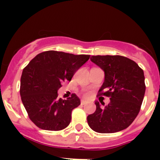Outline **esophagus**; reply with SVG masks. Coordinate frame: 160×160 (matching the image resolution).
<instances>
[{"instance_id":"34e87169","label":"esophagus","mask_w":160,"mask_h":160,"mask_svg":"<svg viewBox=\"0 0 160 160\" xmlns=\"http://www.w3.org/2000/svg\"><path fill=\"white\" fill-rule=\"evenodd\" d=\"M80 104H82V105H85V104H87V101H86V100H81V101H80Z\"/></svg>"}]
</instances>
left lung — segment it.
I'll return each instance as SVG.
<instances>
[{
  "label": "left lung",
  "instance_id": "8db88e82",
  "mask_svg": "<svg viewBox=\"0 0 160 160\" xmlns=\"http://www.w3.org/2000/svg\"><path fill=\"white\" fill-rule=\"evenodd\" d=\"M91 61L104 72L99 92L111 102L102 107L95 101L96 111L87 117L90 128L98 133H116L127 128L141 109L146 86L143 70L134 61L122 56H92Z\"/></svg>",
  "mask_w": 160,
  "mask_h": 160
}]
</instances>
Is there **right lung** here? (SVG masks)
<instances>
[{
    "mask_svg": "<svg viewBox=\"0 0 160 160\" xmlns=\"http://www.w3.org/2000/svg\"><path fill=\"white\" fill-rule=\"evenodd\" d=\"M90 58L88 55L49 50L37 55L23 69L20 97L31 120L45 130H62L69 125L71 113L80 104L75 94L62 99L57 91L63 81Z\"/></svg>",
    "mask_w": 160,
    "mask_h": 160,
    "instance_id": "add662e5",
    "label": "right lung"
}]
</instances>
